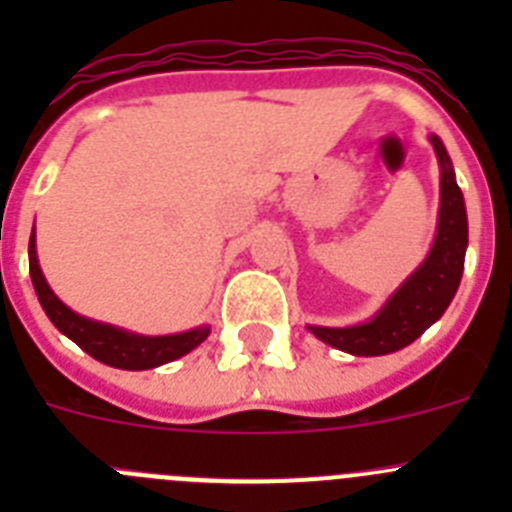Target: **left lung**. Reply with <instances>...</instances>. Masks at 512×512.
<instances>
[{
  "mask_svg": "<svg viewBox=\"0 0 512 512\" xmlns=\"http://www.w3.org/2000/svg\"><path fill=\"white\" fill-rule=\"evenodd\" d=\"M431 146L441 169V205L431 251L366 323L346 328L307 325L312 336L338 351L351 356L395 354L423 336L441 318L459 289L469 246L467 207L443 140L431 135Z\"/></svg>",
  "mask_w": 512,
  "mask_h": 512,
  "instance_id": "8db88e82",
  "label": "left lung"
}]
</instances>
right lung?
<instances>
[{
    "instance_id": "obj_1",
    "label": "right lung",
    "mask_w": 512,
    "mask_h": 512,
    "mask_svg": "<svg viewBox=\"0 0 512 512\" xmlns=\"http://www.w3.org/2000/svg\"><path fill=\"white\" fill-rule=\"evenodd\" d=\"M27 256H30V279H33L35 295H38L48 320L61 330L63 336L71 338L76 346L84 348L89 356H94L102 364L128 369V372H143V369L182 359L210 336V325H200V328L184 330V333H171V336H140L133 330L84 318L69 305H63L51 284L45 282L43 269L38 264V251H35V228L30 233Z\"/></svg>"
}]
</instances>
